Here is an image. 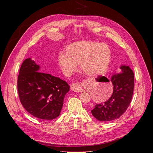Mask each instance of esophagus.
Instances as JSON below:
<instances>
[{
  "mask_svg": "<svg viewBox=\"0 0 153 153\" xmlns=\"http://www.w3.org/2000/svg\"><path fill=\"white\" fill-rule=\"evenodd\" d=\"M71 89L72 91H73L74 92H82L83 91V89H82V87L80 86V85L77 83H73L71 85Z\"/></svg>",
  "mask_w": 153,
  "mask_h": 153,
  "instance_id": "34e87169",
  "label": "esophagus"
}]
</instances>
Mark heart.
<instances>
[{
	"instance_id": "obj_1",
	"label": "heart",
	"mask_w": 153,
	"mask_h": 153,
	"mask_svg": "<svg viewBox=\"0 0 153 153\" xmlns=\"http://www.w3.org/2000/svg\"><path fill=\"white\" fill-rule=\"evenodd\" d=\"M111 59V51L105 43L81 42L71 45L66 51H61L58 62L62 71L70 75L78 64L83 72L90 76H99L107 69Z\"/></svg>"
}]
</instances>
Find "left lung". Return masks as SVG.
I'll return each instance as SVG.
<instances>
[{
	"label": "left lung",
	"mask_w": 153,
	"mask_h": 153,
	"mask_svg": "<svg viewBox=\"0 0 153 153\" xmlns=\"http://www.w3.org/2000/svg\"><path fill=\"white\" fill-rule=\"evenodd\" d=\"M121 72L111 76L113 93L105 102L96 104L92 115L99 121L109 122L121 117L131 103L134 90V73L129 66H122Z\"/></svg>",
	"instance_id": "8db88e82"
}]
</instances>
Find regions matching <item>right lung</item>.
Returning <instances> with one entry per match:
<instances>
[{
  "mask_svg": "<svg viewBox=\"0 0 153 153\" xmlns=\"http://www.w3.org/2000/svg\"><path fill=\"white\" fill-rule=\"evenodd\" d=\"M39 71V65L31 58L23 62L17 81L20 100L31 115L53 120L60 115L69 86L60 78Z\"/></svg>",
  "mask_w": 153,
  "mask_h": 153,
  "instance_id": "obj_1",
  "label": "right lung"
}]
</instances>
